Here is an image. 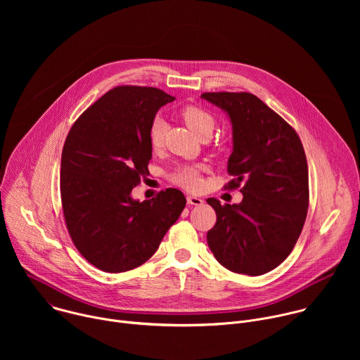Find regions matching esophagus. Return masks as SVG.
I'll list each match as a JSON object with an SVG mask.
<instances>
[{"label":"esophagus","mask_w":360,"mask_h":360,"mask_svg":"<svg viewBox=\"0 0 360 360\" xmlns=\"http://www.w3.org/2000/svg\"><path fill=\"white\" fill-rule=\"evenodd\" d=\"M186 202H188V205H195V207H199V205H202L203 203V199H200V198H198V196H188L186 198Z\"/></svg>","instance_id":"esophagus-1"}]
</instances>
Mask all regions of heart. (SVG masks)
Segmentation results:
<instances>
[{"instance_id":"heart-1","label":"heart","mask_w":360,"mask_h":360,"mask_svg":"<svg viewBox=\"0 0 360 360\" xmlns=\"http://www.w3.org/2000/svg\"><path fill=\"white\" fill-rule=\"evenodd\" d=\"M181 120L186 127L198 136H208L215 128V117L199 105H186L179 111ZM165 122L161 118H155L149 127V143L153 149H160L164 143ZM200 169L202 165H184L179 167L171 176V181L188 191H196L200 188Z\"/></svg>"}]
</instances>
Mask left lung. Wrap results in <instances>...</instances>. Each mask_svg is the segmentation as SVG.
<instances>
[{"mask_svg":"<svg viewBox=\"0 0 360 360\" xmlns=\"http://www.w3.org/2000/svg\"><path fill=\"white\" fill-rule=\"evenodd\" d=\"M228 112L233 150L225 189H240L239 205L207 202L217 224L207 240L217 261L235 274L264 275L292 252L309 207V174L296 131L250 92H203Z\"/></svg>","mask_w":360,"mask_h":360,"instance_id":"left-lung-1","label":"left lung"}]
</instances>
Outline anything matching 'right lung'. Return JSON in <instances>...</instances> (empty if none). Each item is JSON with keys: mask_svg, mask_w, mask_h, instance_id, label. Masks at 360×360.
Instances as JSON below:
<instances>
[{"mask_svg": "<svg viewBox=\"0 0 360 360\" xmlns=\"http://www.w3.org/2000/svg\"><path fill=\"white\" fill-rule=\"evenodd\" d=\"M174 99L153 86H115L67 135L60 174L65 225L78 252L101 271L145 264L185 208L184 193L174 188L143 202L131 196L149 175V127Z\"/></svg>", "mask_w": 360, "mask_h": 360, "instance_id": "obj_1", "label": "right lung"}]
</instances>
